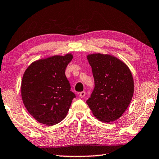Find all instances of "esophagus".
I'll use <instances>...</instances> for the list:
<instances>
[{
	"mask_svg": "<svg viewBox=\"0 0 159 159\" xmlns=\"http://www.w3.org/2000/svg\"><path fill=\"white\" fill-rule=\"evenodd\" d=\"M79 95H80V98H84V97H85V95H86V92H85V91H82V92H80V94H79Z\"/></svg>",
	"mask_w": 159,
	"mask_h": 159,
	"instance_id": "esophagus-1",
	"label": "esophagus"
}]
</instances>
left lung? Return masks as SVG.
Instances as JSON below:
<instances>
[{
  "label": "left lung",
  "instance_id": "1",
  "mask_svg": "<svg viewBox=\"0 0 159 159\" xmlns=\"http://www.w3.org/2000/svg\"><path fill=\"white\" fill-rule=\"evenodd\" d=\"M95 87L86 103L102 122L118 119L129 105L134 94V80L124 62L109 55L87 56Z\"/></svg>",
  "mask_w": 159,
  "mask_h": 159
}]
</instances>
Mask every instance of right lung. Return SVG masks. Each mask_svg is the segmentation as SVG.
Instances as JSON below:
<instances>
[{
    "mask_svg": "<svg viewBox=\"0 0 159 159\" xmlns=\"http://www.w3.org/2000/svg\"><path fill=\"white\" fill-rule=\"evenodd\" d=\"M73 57L71 54H67L40 59L30 65L23 74V104L40 123L52 126L60 122L66 116L73 99L76 98L65 75Z\"/></svg>",
    "mask_w": 159,
    "mask_h": 159,
    "instance_id": "right-lung-1",
    "label": "right lung"
}]
</instances>
